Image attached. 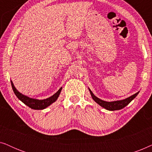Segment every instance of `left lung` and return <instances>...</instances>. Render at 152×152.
Listing matches in <instances>:
<instances>
[{"instance_id": "obj_1", "label": "left lung", "mask_w": 152, "mask_h": 152, "mask_svg": "<svg viewBox=\"0 0 152 152\" xmlns=\"http://www.w3.org/2000/svg\"><path fill=\"white\" fill-rule=\"evenodd\" d=\"M90 93L91 94V96H92L93 99L96 102L101 106L104 108V109L109 110V111H115V110H120L123 109L124 107H125L126 106H127L131 102H132L133 99H134L135 97L137 96V95L138 94V93H136V94L132 95V96L128 97L125 99H123V100H120V101H115V102H105L102 100V99H99L98 97H97L96 96H95L94 94L92 93L90 89Z\"/></svg>"}]
</instances>
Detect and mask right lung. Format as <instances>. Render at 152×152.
<instances>
[{
  "label": "right lung",
  "instance_id": "1",
  "mask_svg": "<svg viewBox=\"0 0 152 152\" xmlns=\"http://www.w3.org/2000/svg\"><path fill=\"white\" fill-rule=\"evenodd\" d=\"M11 84H12V89H13V91H14V93H15L16 96L17 97L20 101L23 102L25 104L28 106V107L31 108V109H37V110L44 109L47 107H48L49 105H50L51 104L55 102L57 100L58 97H59L60 93H61V88H62V87L61 88H60L59 90L57 92L55 93V94H54L53 96L50 97L49 98H47L45 99H42V100H39V99L30 98V97H27V96H26V95L20 93L17 90H16V88H15V87H14L13 83H12V81H11Z\"/></svg>",
  "mask_w": 152,
  "mask_h": 152
}]
</instances>
